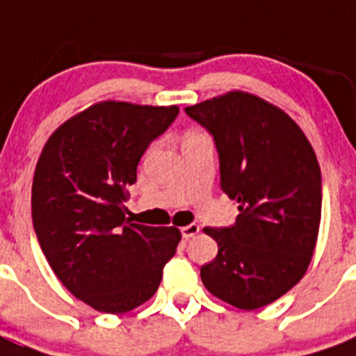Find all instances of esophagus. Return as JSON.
<instances>
[{
	"mask_svg": "<svg viewBox=\"0 0 356 356\" xmlns=\"http://www.w3.org/2000/svg\"><path fill=\"white\" fill-rule=\"evenodd\" d=\"M197 232H200V226L194 225V222H193V225H187V226H184V228H181V235H184V238L194 237Z\"/></svg>",
	"mask_w": 356,
	"mask_h": 356,
	"instance_id": "34e87169",
	"label": "esophagus"
}]
</instances>
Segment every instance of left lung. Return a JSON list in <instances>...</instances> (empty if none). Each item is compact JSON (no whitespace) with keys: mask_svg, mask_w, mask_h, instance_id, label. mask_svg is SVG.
<instances>
[{"mask_svg":"<svg viewBox=\"0 0 356 356\" xmlns=\"http://www.w3.org/2000/svg\"><path fill=\"white\" fill-rule=\"evenodd\" d=\"M213 137L235 225L205 228L219 251L203 285L242 310L266 307L307 273L321 222V169L301 128L253 94L228 92L185 108Z\"/></svg>","mask_w":356,"mask_h":356,"instance_id":"8db88e82","label":"left lung"}]
</instances>
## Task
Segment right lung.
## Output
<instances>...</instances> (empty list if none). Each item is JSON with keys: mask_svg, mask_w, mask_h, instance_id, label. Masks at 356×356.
Segmentation results:
<instances>
[{"mask_svg": "<svg viewBox=\"0 0 356 356\" xmlns=\"http://www.w3.org/2000/svg\"><path fill=\"white\" fill-rule=\"evenodd\" d=\"M178 106L96 103L56 128L39 156L31 219L56 278L78 300L124 314L155 294L180 229L124 217L140 156L172 124Z\"/></svg>", "mask_w": 356, "mask_h": 356, "instance_id": "add662e5", "label": "right lung"}]
</instances>
